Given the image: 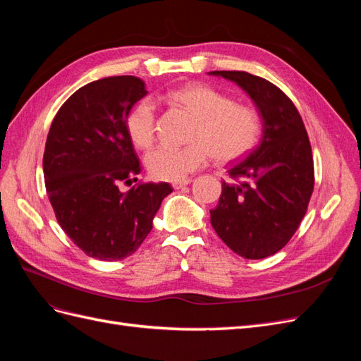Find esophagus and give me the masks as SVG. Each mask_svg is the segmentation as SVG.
<instances>
[{"label":"esophagus","mask_w":361,"mask_h":361,"mask_svg":"<svg viewBox=\"0 0 361 361\" xmlns=\"http://www.w3.org/2000/svg\"><path fill=\"white\" fill-rule=\"evenodd\" d=\"M190 183H191V179H183V180L173 182L171 185H173L174 190H180V188H183V187H187V185H190Z\"/></svg>","instance_id":"esophagus-1"}]
</instances>
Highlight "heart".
Returning a JSON list of instances; mask_svg holds the SVG:
<instances>
[{
	"label": "heart",
	"mask_w": 361,
	"mask_h": 361,
	"mask_svg": "<svg viewBox=\"0 0 361 361\" xmlns=\"http://www.w3.org/2000/svg\"><path fill=\"white\" fill-rule=\"evenodd\" d=\"M195 117L187 146L161 145L149 152L146 167L155 179L178 182L204 167L214 158L232 162L257 145L262 118L256 108L236 104L224 92L204 84H188L164 94ZM157 106L149 97L133 105L126 116V133L134 146L147 149L155 140Z\"/></svg>",
	"instance_id": "obj_1"
}]
</instances>
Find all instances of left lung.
Segmentation results:
<instances>
[{"label": "left lung", "instance_id": "obj_1", "mask_svg": "<svg viewBox=\"0 0 361 361\" xmlns=\"http://www.w3.org/2000/svg\"><path fill=\"white\" fill-rule=\"evenodd\" d=\"M236 82L262 117L259 146L228 169L211 224L223 243L245 259H264L285 247L307 212L314 170L307 130L297 106L277 85L243 71H214Z\"/></svg>", "mask_w": 361, "mask_h": 361}]
</instances>
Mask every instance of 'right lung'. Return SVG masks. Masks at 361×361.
I'll return each instance as SVG.
<instances>
[{
    "mask_svg": "<svg viewBox=\"0 0 361 361\" xmlns=\"http://www.w3.org/2000/svg\"><path fill=\"white\" fill-rule=\"evenodd\" d=\"M146 85L137 76L85 84L61 105L49 128L43 174L56 218L87 256L120 260L135 253L152 231L167 182L137 183L140 161L126 133V116Z\"/></svg>",
    "mask_w": 361,
    "mask_h": 361,
    "instance_id": "obj_1",
    "label": "right lung"
}]
</instances>
